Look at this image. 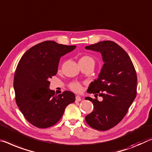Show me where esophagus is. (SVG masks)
Returning <instances> with one entry per match:
<instances>
[{
	"mask_svg": "<svg viewBox=\"0 0 152 152\" xmlns=\"http://www.w3.org/2000/svg\"><path fill=\"white\" fill-rule=\"evenodd\" d=\"M82 100V99H81V97H80V96H76V102H80V101H81Z\"/></svg>",
	"mask_w": 152,
	"mask_h": 152,
	"instance_id": "1",
	"label": "esophagus"
}]
</instances>
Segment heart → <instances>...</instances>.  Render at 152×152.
Segmentation results:
<instances>
[{"label": "heart", "mask_w": 152, "mask_h": 152, "mask_svg": "<svg viewBox=\"0 0 152 152\" xmlns=\"http://www.w3.org/2000/svg\"><path fill=\"white\" fill-rule=\"evenodd\" d=\"M88 62H91V63H95V61L93 59V57H91L90 55H84L82 56L80 59H79V63H88ZM68 87L69 89H71L72 91H74V92L79 93L83 90V86H82L81 83L77 81H73L71 82L69 84Z\"/></svg>", "instance_id": "1"}]
</instances>
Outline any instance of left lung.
<instances>
[{
  "mask_svg": "<svg viewBox=\"0 0 152 152\" xmlns=\"http://www.w3.org/2000/svg\"><path fill=\"white\" fill-rule=\"evenodd\" d=\"M85 49L100 52L104 62L99 78L91 83L87 90L102 97L103 101L85 98L94 105L93 111L85 120L91 128L107 131L123 119L136 97V71L127 53L114 42L104 40L86 46Z\"/></svg>",
  "mask_w": 152,
  "mask_h": 152,
  "instance_id": "8db88e82",
  "label": "left lung"
}]
</instances>
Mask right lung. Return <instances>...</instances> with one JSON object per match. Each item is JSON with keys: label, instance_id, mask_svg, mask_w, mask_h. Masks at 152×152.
I'll return each mask as SVG.
<instances>
[{"label": "right lung", "instance_id": "1", "mask_svg": "<svg viewBox=\"0 0 152 152\" xmlns=\"http://www.w3.org/2000/svg\"><path fill=\"white\" fill-rule=\"evenodd\" d=\"M75 48L47 40L28 49L19 61L13 80L15 101L25 118L38 128L53 126L67 105L75 102L71 91L57 95L49 89V79L57 74L59 59Z\"/></svg>", "mask_w": 152, "mask_h": 152}]
</instances>
